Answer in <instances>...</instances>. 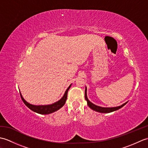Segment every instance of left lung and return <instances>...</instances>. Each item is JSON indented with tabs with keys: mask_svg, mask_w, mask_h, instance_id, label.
Here are the masks:
<instances>
[{
	"mask_svg": "<svg viewBox=\"0 0 148 148\" xmlns=\"http://www.w3.org/2000/svg\"><path fill=\"white\" fill-rule=\"evenodd\" d=\"M86 87L85 88V100L87 101V103H88V106L90 108L93 109V111H95L97 112H102V113H109V112H111L113 111H115L116 110H118L120 108H121L122 107H123L126 103L128 102H125L123 104H122L121 106H119L118 107H114V108H102V107H100L98 106H96L95 104H93V103L91 102L90 100H88L87 97V95H86Z\"/></svg>",
	"mask_w": 148,
	"mask_h": 148,
	"instance_id": "8db88e82",
	"label": "left lung"
}]
</instances>
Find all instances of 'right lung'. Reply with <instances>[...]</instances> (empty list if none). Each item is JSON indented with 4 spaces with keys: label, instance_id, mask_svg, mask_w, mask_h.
<instances>
[{
    "label": "right lung",
    "instance_id": "obj_1",
    "mask_svg": "<svg viewBox=\"0 0 148 148\" xmlns=\"http://www.w3.org/2000/svg\"><path fill=\"white\" fill-rule=\"evenodd\" d=\"M71 84L68 87V88L66 90L64 96L62 97V99L60 100H59L58 101L49 105L35 106V105L30 104V103L27 102L26 100L23 99V97H22L21 93H20V96L25 104L28 108L32 110V111H33L34 112H36L37 113H39V114H48L58 111V109H60L62 107L64 106L66 100H67V98L68 91L69 88H71Z\"/></svg>",
    "mask_w": 148,
    "mask_h": 148
}]
</instances>
